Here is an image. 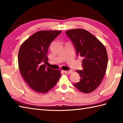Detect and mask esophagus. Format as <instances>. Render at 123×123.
<instances>
[{
	"label": "esophagus",
	"instance_id": "1",
	"mask_svg": "<svg viewBox=\"0 0 123 123\" xmlns=\"http://www.w3.org/2000/svg\"><path fill=\"white\" fill-rule=\"evenodd\" d=\"M63 72L66 74H72L73 71H72V70H69V71H64Z\"/></svg>",
	"mask_w": 123,
	"mask_h": 123
}]
</instances>
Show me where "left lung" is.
I'll use <instances>...</instances> for the list:
<instances>
[{"label": "left lung", "mask_w": 123, "mask_h": 123, "mask_svg": "<svg viewBox=\"0 0 123 123\" xmlns=\"http://www.w3.org/2000/svg\"><path fill=\"white\" fill-rule=\"evenodd\" d=\"M66 33L74 44L77 55L83 58V70H77L80 80L74 85L82 92H92L100 85L106 71L108 56L105 47L85 30H70Z\"/></svg>", "instance_id": "left-lung-1"}]
</instances>
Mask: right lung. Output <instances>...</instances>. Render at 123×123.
<instances>
[{
	"mask_svg": "<svg viewBox=\"0 0 123 123\" xmlns=\"http://www.w3.org/2000/svg\"><path fill=\"white\" fill-rule=\"evenodd\" d=\"M61 32L40 31L20 47L18 62L20 74L25 81L36 92H48L56 84L61 75L60 70L46 67L45 63L48 61L49 45Z\"/></svg>",
	"mask_w": 123,
	"mask_h": 123,
	"instance_id": "obj_1",
	"label": "right lung"
}]
</instances>
